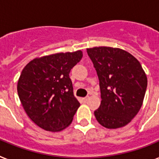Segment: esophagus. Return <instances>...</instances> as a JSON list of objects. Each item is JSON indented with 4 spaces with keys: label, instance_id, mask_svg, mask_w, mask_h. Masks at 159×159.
<instances>
[{
    "label": "esophagus",
    "instance_id": "34e87169",
    "mask_svg": "<svg viewBox=\"0 0 159 159\" xmlns=\"http://www.w3.org/2000/svg\"><path fill=\"white\" fill-rule=\"evenodd\" d=\"M82 99H83V102H87V101L89 99V96H87V97H85V98H83Z\"/></svg>",
    "mask_w": 159,
    "mask_h": 159
}]
</instances>
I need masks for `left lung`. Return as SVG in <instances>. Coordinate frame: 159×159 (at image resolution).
Segmentation results:
<instances>
[{
	"mask_svg": "<svg viewBox=\"0 0 159 159\" xmlns=\"http://www.w3.org/2000/svg\"><path fill=\"white\" fill-rule=\"evenodd\" d=\"M97 71L101 92L100 106L94 111L98 122L108 129L123 127L139 112L148 78L140 62L119 48L87 49Z\"/></svg>",
	"mask_w": 159,
	"mask_h": 159,
	"instance_id": "8db88e82",
	"label": "left lung"
}]
</instances>
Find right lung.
Instances as JSON below:
<instances>
[{
    "label": "right lung",
    "instance_id": "1",
    "mask_svg": "<svg viewBox=\"0 0 159 159\" xmlns=\"http://www.w3.org/2000/svg\"><path fill=\"white\" fill-rule=\"evenodd\" d=\"M83 52L57 53L34 59L22 70L17 93L23 109L38 126L60 131L71 123L80 103L69 73Z\"/></svg>",
    "mask_w": 159,
    "mask_h": 159
}]
</instances>
